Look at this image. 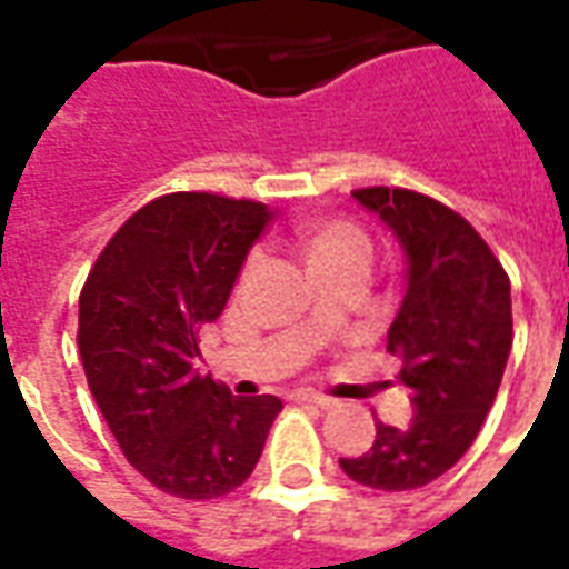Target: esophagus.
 Segmentation results:
<instances>
[{
	"label": "esophagus",
	"mask_w": 569,
	"mask_h": 569,
	"mask_svg": "<svg viewBox=\"0 0 569 569\" xmlns=\"http://www.w3.org/2000/svg\"><path fill=\"white\" fill-rule=\"evenodd\" d=\"M296 402H308V406H317V408H338V399L332 396H322V393H310V390H298L296 393Z\"/></svg>",
	"instance_id": "34e87169"
}]
</instances>
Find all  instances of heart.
<instances>
[{
  "instance_id": "1",
  "label": "heart",
  "mask_w": 569,
  "mask_h": 569,
  "mask_svg": "<svg viewBox=\"0 0 569 569\" xmlns=\"http://www.w3.org/2000/svg\"><path fill=\"white\" fill-rule=\"evenodd\" d=\"M296 237L305 259H308L310 271H329V268H345V264H362L369 268L371 261V240L359 224L347 222V219H317V222L296 224ZM249 264L252 259L247 261Z\"/></svg>"
}]
</instances>
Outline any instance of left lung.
<instances>
[{
  "label": "left lung",
  "instance_id": "left-lung-1",
  "mask_svg": "<svg viewBox=\"0 0 569 569\" xmlns=\"http://www.w3.org/2000/svg\"><path fill=\"white\" fill-rule=\"evenodd\" d=\"M353 198L393 228L408 259V289L387 332L402 359L399 381L415 420L378 436L347 476L378 490H415L445 476L476 441L512 350L509 273L460 212L411 188H357Z\"/></svg>",
  "mask_w": 569,
  "mask_h": 569
}]
</instances>
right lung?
Masks as SVG:
<instances>
[{
	"mask_svg": "<svg viewBox=\"0 0 569 569\" xmlns=\"http://www.w3.org/2000/svg\"><path fill=\"white\" fill-rule=\"evenodd\" d=\"M268 222L259 200L161 194L118 228L81 286L88 387L128 463L170 497L240 488L283 408L277 396H231L194 369L200 329L219 320Z\"/></svg>",
	"mask_w": 569,
	"mask_h": 569,
	"instance_id": "add662e5",
	"label": "right lung"
}]
</instances>
